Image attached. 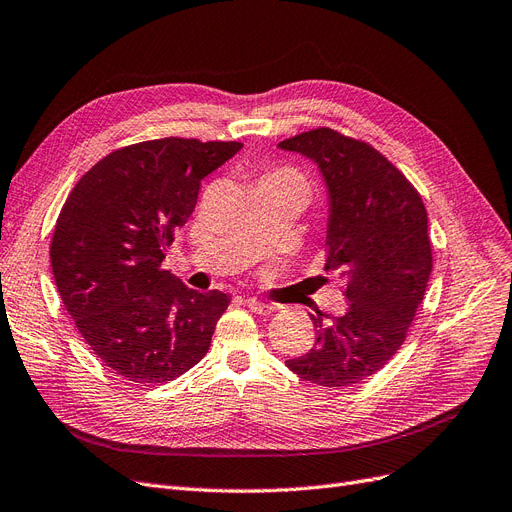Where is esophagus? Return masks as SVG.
Instances as JSON below:
<instances>
[{
  "instance_id": "obj_1",
  "label": "esophagus",
  "mask_w": 512,
  "mask_h": 512,
  "mask_svg": "<svg viewBox=\"0 0 512 512\" xmlns=\"http://www.w3.org/2000/svg\"><path fill=\"white\" fill-rule=\"evenodd\" d=\"M246 306H249V310L251 312H255V314H272L274 310H276V306H272V304H266V301H259V299H255V297H249L246 299Z\"/></svg>"
}]
</instances>
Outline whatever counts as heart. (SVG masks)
I'll return each mask as SVG.
<instances>
[{"label":"heart","instance_id":"b5f03b06","mask_svg":"<svg viewBox=\"0 0 512 512\" xmlns=\"http://www.w3.org/2000/svg\"><path fill=\"white\" fill-rule=\"evenodd\" d=\"M261 179H266V181H280V183H291V185H297V187H301V189H306L304 177H301V175L297 173V170H293V168H274V170H270V173L263 175Z\"/></svg>","mask_w":512,"mask_h":512}]
</instances>
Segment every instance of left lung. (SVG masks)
Instances as JSON below:
<instances>
[{
    "mask_svg": "<svg viewBox=\"0 0 512 512\" xmlns=\"http://www.w3.org/2000/svg\"><path fill=\"white\" fill-rule=\"evenodd\" d=\"M314 160L329 189L325 270L346 285L348 310L312 316L316 344L287 361L301 380L344 388L380 371L405 342L432 272L428 215L418 189L373 145L333 128L278 143Z\"/></svg>",
    "mask_w": 512,
    "mask_h": 512,
    "instance_id": "obj_1",
    "label": "left lung"
}]
</instances>
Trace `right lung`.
Returning a JSON list of instances; mask_svg holds the SVG:
<instances>
[{
  "mask_svg": "<svg viewBox=\"0 0 512 512\" xmlns=\"http://www.w3.org/2000/svg\"><path fill=\"white\" fill-rule=\"evenodd\" d=\"M238 141L166 137L111 151L75 183L56 219V289L84 342L132 384H168L198 365L230 297L162 270L200 181Z\"/></svg>",
  "mask_w": 512,
  "mask_h": 512,
  "instance_id": "obj_1",
  "label": "right lung"
}]
</instances>
